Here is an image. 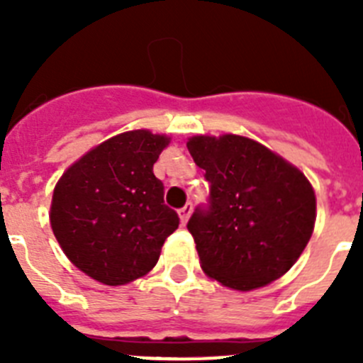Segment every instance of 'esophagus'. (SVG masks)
<instances>
[{
    "label": "esophagus",
    "mask_w": 363,
    "mask_h": 363,
    "mask_svg": "<svg viewBox=\"0 0 363 363\" xmlns=\"http://www.w3.org/2000/svg\"><path fill=\"white\" fill-rule=\"evenodd\" d=\"M178 213H179V220H182V223H187L189 216H191V213H192V203H187L185 207H182Z\"/></svg>",
    "instance_id": "34e87169"
}]
</instances>
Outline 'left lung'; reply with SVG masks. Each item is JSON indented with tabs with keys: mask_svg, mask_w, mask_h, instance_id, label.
<instances>
[{
	"mask_svg": "<svg viewBox=\"0 0 363 363\" xmlns=\"http://www.w3.org/2000/svg\"><path fill=\"white\" fill-rule=\"evenodd\" d=\"M187 149L209 182V201L187 223L201 269L236 291L278 280L314 229L316 198L306 176L262 143L234 134L194 136Z\"/></svg>",
	"mask_w": 363,
	"mask_h": 363,
	"instance_id": "1",
	"label": "left lung"
}]
</instances>
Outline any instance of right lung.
I'll return each instance as SVG.
<instances>
[{
    "label": "right lung",
    "instance_id": "obj_1",
    "mask_svg": "<svg viewBox=\"0 0 363 363\" xmlns=\"http://www.w3.org/2000/svg\"><path fill=\"white\" fill-rule=\"evenodd\" d=\"M169 138L130 130L111 138L57 182L50 225L67 258L105 285H123L156 265L179 225L152 165Z\"/></svg>",
    "mask_w": 363,
    "mask_h": 363
}]
</instances>
